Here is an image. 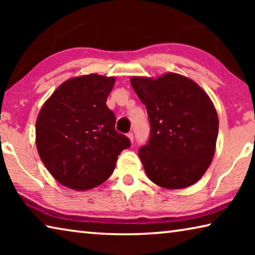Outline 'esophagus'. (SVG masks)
Here are the masks:
<instances>
[{"instance_id": "34e87169", "label": "esophagus", "mask_w": 255, "mask_h": 255, "mask_svg": "<svg viewBox=\"0 0 255 255\" xmlns=\"http://www.w3.org/2000/svg\"><path fill=\"white\" fill-rule=\"evenodd\" d=\"M127 136H128V138H129V139H130V141L132 143V141H133V133L131 131H129L127 133Z\"/></svg>"}]
</instances>
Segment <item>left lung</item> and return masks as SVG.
<instances>
[{
    "mask_svg": "<svg viewBox=\"0 0 255 255\" xmlns=\"http://www.w3.org/2000/svg\"><path fill=\"white\" fill-rule=\"evenodd\" d=\"M130 83L148 115L149 138L138 155L149 180L166 189L196 183L210 165L218 135L209 97L175 73L155 80L131 77Z\"/></svg>",
    "mask_w": 255,
    "mask_h": 255,
    "instance_id": "left-lung-1",
    "label": "left lung"
}]
</instances>
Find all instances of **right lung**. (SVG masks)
I'll return each mask as SVG.
<instances>
[{
    "instance_id": "add662e5",
    "label": "right lung",
    "mask_w": 255,
    "mask_h": 255,
    "mask_svg": "<svg viewBox=\"0 0 255 255\" xmlns=\"http://www.w3.org/2000/svg\"><path fill=\"white\" fill-rule=\"evenodd\" d=\"M115 77L90 74L60 84L45 102L36 123L42 163L60 184L92 189L109 178L118 155L130 147L116 130V116L106 102Z\"/></svg>"
}]
</instances>
